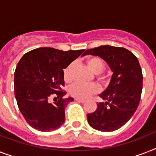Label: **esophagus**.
<instances>
[{
    "instance_id": "1",
    "label": "esophagus",
    "mask_w": 156,
    "mask_h": 156,
    "mask_svg": "<svg viewBox=\"0 0 156 156\" xmlns=\"http://www.w3.org/2000/svg\"><path fill=\"white\" fill-rule=\"evenodd\" d=\"M75 100H76V101H78V102H79V103H85V100H81V99H77V98H76Z\"/></svg>"
}]
</instances>
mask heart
Segmentation results:
<instances>
[{"label":"heart","mask_w":156,"mask_h":156,"mask_svg":"<svg viewBox=\"0 0 156 156\" xmlns=\"http://www.w3.org/2000/svg\"><path fill=\"white\" fill-rule=\"evenodd\" d=\"M88 67L91 69L95 73H96L97 78L100 81H105L106 76L102 74L103 70L105 68V63L102 59L98 56H92L87 60ZM73 64H70L64 69V78L65 81L67 83H69L72 80V73L71 70L73 68ZM100 90V88L99 85L96 83H74L73 84L69 87V92L73 97L77 98V99H87L90 95L93 94H96Z\"/></svg>","instance_id":"obj_1"}]
</instances>
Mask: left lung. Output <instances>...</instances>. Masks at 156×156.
Here are the masks:
<instances>
[{
	"mask_svg": "<svg viewBox=\"0 0 156 156\" xmlns=\"http://www.w3.org/2000/svg\"><path fill=\"white\" fill-rule=\"evenodd\" d=\"M86 55L104 59L113 72L110 83L100 96L106 102L99 103L87 121L93 129L111 132L123 126L132 117L140 102L143 73L138 58L125 48L109 45L87 49Z\"/></svg>",
	"mask_w": 156,
	"mask_h": 156,
	"instance_id": "1",
	"label": "left lung"
}]
</instances>
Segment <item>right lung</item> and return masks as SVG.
<instances>
[{"mask_svg": "<svg viewBox=\"0 0 156 156\" xmlns=\"http://www.w3.org/2000/svg\"><path fill=\"white\" fill-rule=\"evenodd\" d=\"M83 52L39 48L21 58L14 72V95L21 113L32 128L48 132L65 122L66 107L73 99L63 98V69L84 56Z\"/></svg>", "mask_w": 156, "mask_h": 156, "instance_id": "obj_1", "label": "right lung"}]
</instances>
